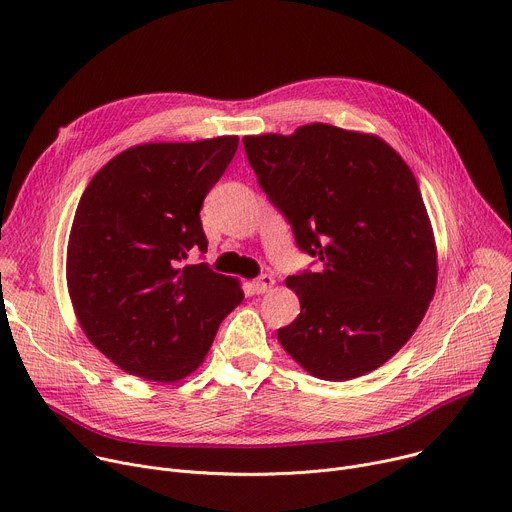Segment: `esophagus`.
<instances>
[{
  "instance_id": "1",
  "label": "esophagus",
  "mask_w": 512,
  "mask_h": 512,
  "mask_svg": "<svg viewBox=\"0 0 512 512\" xmlns=\"http://www.w3.org/2000/svg\"><path fill=\"white\" fill-rule=\"evenodd\" d=\"M273 284H275V280L271 275H261V277H257V280L251 282V288L255 294H265L273 288Z\"/></svg>"
}]
</instances>
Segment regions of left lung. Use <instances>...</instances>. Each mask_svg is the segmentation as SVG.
Segmentation results:
<instances>
[{
    "instance_id": "obj_1",
    "label": "left lung",
    "mask_w": 512,
    "mask_h": 512,
    "mask_svg": "<svg viewBox=\"0 0 512 512\" xmlns=\"http://www.w3.org/2000/svg\"><path fill=\"white\" fill-rule=\"evenodd\" d=\"M247 159L320 269L292 275L298 318L277 341L310 376L369 374L421 324L437 288V245L418 183L378 134L304 124L249 134Z\"/></svg>"
}]
</instances>
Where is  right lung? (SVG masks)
<instances>
[{"label": "right lung", "instance_id": "add662e5", "mask_svg": "<svg viewBox=\"0 0 512 512\" xmlns=\"http://www.w3.org/2000/svg\"><path fill=\"white\" fill-rule=\"evenodd\" d=\"M237 147L235 134L130 147L91 177L77 204L65 269L73 312L126 374L188 378L243 302L237 277L183 263L208 249L200 208Z\"/></svg>", "mask_w": 512, "mask_h": 512}]
</instances>
